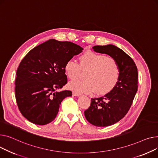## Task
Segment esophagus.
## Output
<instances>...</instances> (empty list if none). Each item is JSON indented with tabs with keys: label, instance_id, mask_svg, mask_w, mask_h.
Returning <instances> with one entry per match:
<instances>
[{
	"label": "esophagus",
	"instance_id": "1",
	"mask_svg": "<svg viewBox=\"0 0 158 158\" xmlns=\"http://www.w3.org/2000/svg\"><path fill=\"white\" fill-rule=\"evenodd\" d=\"M81 94L80 93H78V92H73V96H76V97H78V96H80Z\"/></svg>",
	"mask_w": 158,
	"mask_h": 158
}]
</instances>
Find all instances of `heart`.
Here are the masks:
<instances>
[{"label": "heart", "mask_w": 158, "mask_h": 158, "mask_svg": "<svg viewBox=\"0 0 158 158\" xmlns=\"http://www.w3.org/2000/svg\"><path fill=\"white\" fill-rule=\"evenodd\" d=\"M80 69H87L84 74L85 78L69 85L71 90L79 92L94 91L99 95L106 94L115 88L120 77L118 64L114 59L92 51L83 53L79 57V64L69 60L64 65V71L71 80L79 77Z\"/></svg>", "instance_id": "1"}]
</instances>
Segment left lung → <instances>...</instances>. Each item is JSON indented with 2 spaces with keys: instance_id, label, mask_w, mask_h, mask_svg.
<instances>
[{
  "instance_id": "8db88e82",
  "label": "left lung",
  "mask_w": 158,
  "mask_h": 158,
  "mask_svg": "<svg viewBox=\"0 0 158 158\" xmlns=\"http://www.w3.org/2000/svg\"><path fill=\"white\" fill-rule=\"evenodd\" d=\"M94 51L105 53L118 64L120 77L117 84L103 97L92 98L90 107L84 112L92 125L106 127L122 119L130 108L138 89V71L133 60L123 50L113 44L94 46Z\"/></svg>"
}]
</instances>
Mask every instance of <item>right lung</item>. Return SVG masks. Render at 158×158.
<instances>
[{
  "instance_id": "1",
  "label": "right lung",
  "mask_w": 158,
  "mask_h": 158,
  "mask_svg": "<svg viewBox=\"0 0 158 158\" xmlns=\"http://www.w3.org/2000/svg\"><path fill=\"white\" fill-rule=\"evenodd\" d=\"M83 48L54 39L34 48L21 61L16 71L15 96L22 115L37 125L47 124L56 117L62 100L70 90L58 91L68 80L64 65Z\"/></svg>"
}]
</instances>
